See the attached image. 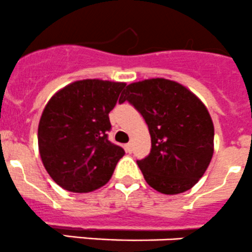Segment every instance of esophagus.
Listing matches in <instances>:
<instances>
[{
    "label": "esophagus",
    "instance_id": "1",
    "mask_svg": "<svg viewBox=\"0 0 252 252\" xmlns=\"http://www.w3.org/2000/svg\"><path fill=\"white\" fill-rule=\"evenodd\" d=\"M124 148H126V153H129V154H130L131 151H133V145H131L130 143L126 144V145H124Z\"/></svg>",
    "mask_w": 252,
    "mask_h": 252
}]
</instances>
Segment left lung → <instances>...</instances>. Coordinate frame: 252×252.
<instances>
[{"mask_svg":"<svg viewBox=\"0 0 252 252\" xmlns=\"http://www.w3.org/2000/svg\"><path fill=\"white\" fill-rule=\"evenodd\" d=\"M128 101L148 124L151 151L138 160L150 187L163 194L191 189L204 175L214 153V126L203 102L187 87L166 79L126 86Z\"/></svg>","mask_w":252,"mask_h":252,"instance_id":"obj_1","label":"left lung"}]
</instances>
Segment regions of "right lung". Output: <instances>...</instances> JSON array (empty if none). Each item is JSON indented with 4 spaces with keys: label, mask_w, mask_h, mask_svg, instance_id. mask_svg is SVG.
Here are the masks:
<instances>
[{
    "label": "right lung",
    "mask_w": 252,
    "mask_h": 252,
    "mask_svg": "<svg viewBox=\"0 0 252 252\" xmlns=\"http://www.w3.org/2000/svg\"><path fill=\"white\" fill-rule=\"evenodd\" d=\"M124 82L87 79L59 90L46 103L38 126L41 161L60 187L87 193L111 180L123 149L108 140L109 112Z\"/></svg>",
    "instance_id": "obj_1"
}]
</instances>
